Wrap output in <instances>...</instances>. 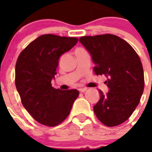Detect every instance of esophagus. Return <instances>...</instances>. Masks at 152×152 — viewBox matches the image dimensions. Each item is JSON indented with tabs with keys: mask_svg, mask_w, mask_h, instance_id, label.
Listing matches in <instances>:
<instances>
[{
	"mask_svg": "<svg viewBox=\"0 0 152 152\" xmlns=\"http://www.w3.org/2000/svg\"><path fill=\"white\" fill-rule=\"evenodd\" d=\"M88 89H87L86 88H80V89H79V91H80V93H84V92H85Z\"/></svg>",
	"mask_w": 152,
	"mask_h": 152,
	"instance_id": "obj_1",
	"label": "esophagus"
}]
</instances>
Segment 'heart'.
I'll use <instances>...</instances> for the list:
<instances>
[{"label":"heart","instance_id":"1","mask_svg":"<svg viewBox=\"0 0 152 152\" xmlns=\"http://www.w3.org/2000/svg\"><path fill=\"white\" fill-rule=\"evenodd\" d=\"M77 50H81V49H78Z\"/></svg>","mask_w":152,"mask_h":152}]
</instances>
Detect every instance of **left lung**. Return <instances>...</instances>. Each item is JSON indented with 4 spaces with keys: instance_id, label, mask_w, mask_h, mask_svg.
Returning <instances> with one entry per match:
<instances>
[{
    "instance_id": "left-lung-1",
    "label": "left lung",
    "mask_w": 152,
    "mask_h": 152,
    "mask_svg": "<svg viewBox=\"0 0 152 152\" xmlns=\"http://www.w3.org/2000/svg\"><path fill=\"white\" fill-rule=\"evenodd\" d=\"M79 42L89 52L94 73L104 75L109 91L94 107L98 119L107 126H116L129 118L139 105L144 91V72L129 44L111 34L82 36Z\"/></svg>"
}]
</instances>
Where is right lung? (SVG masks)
<instances>
[{
  "mask_svg": "<svg viewBox=\"0 0 152 152\" xmlns=\"http://www.w3.org/2000/svg\"><path fill=\"white\" fill-rule=\"evenodd\" d=\"M78 39L42 35L23 50L15 68V84L23 106L36 121L48 126L60 124L69 115L79 92L52 87L60 56Z\"/></svg>",
  "mask_w": 152,
  "mask_h": 152,
  "instance_id": "add662e5",
  "label": "right lung"
}]
</instances>
